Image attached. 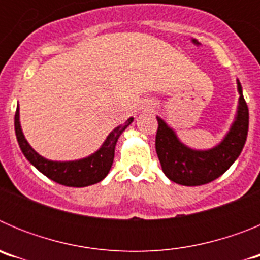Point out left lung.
<instances>
[{
    "mask_svg": "<svg viewBox=\"0 0 260 260\" xmlns=\"http://www.w3.org/2000/svg\"><path fill=\"white\" fill-rule=\"evenodd\" d=\"M240 102L236 121L222 142L207 151L191 150L181 143L176 133L160 117L156 133V152L162 172L171 181L183 186H201L228 171L242 151L249 132V108L237 80Z\"/></svg>",
    "mask_w": 260,
    "mask_h": 260,
    "instance_id": "obj_1",
    "label": "left lung"
}]
</instances>
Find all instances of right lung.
<instances>
[{"label": "right lung", "instance_id": "obj_1", "mask_svg": "<svg viewBox=\"0 0 260 260\" xmlns=\"http://www.w3.org/2000/svg\"><path fill=\"white\" fill-rule=\"evenodd\" d=\"M133 117L126 121L123 125L118 126L107 137L100 150L96 151L88 157L75 160V161H52L39 155L26 141L23 135L19 122V107H17L15 117H14V126H15V135L23 155L31 162L39 172L47 176L54 182L59 185H65L69 187H84V186L93 185L104 180L109 173L114 158V148L118 141L119 135L125 132L130 123L133 122Z\"/></svg>", "mask_w": 260, "mask_h": 260}]
</instances>
